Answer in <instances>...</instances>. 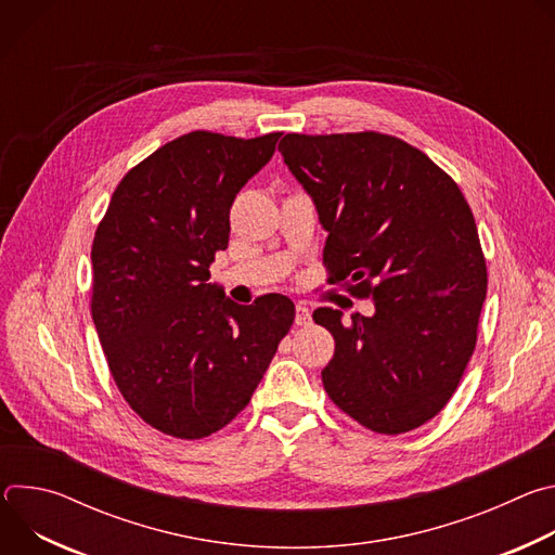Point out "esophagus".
<instances>
[{"instance_id":"34e87169","label":"esophagus","mask_w":555,"mask_h":555,"mask_svg":"<svg viewBox=\"0 0 555 555\" xmlns=\"http://www.w3.org/2000/svg\"><path fill=\"white\" fill-rule=\"evenodd\" d=\"M309 323H311V311H309V307H307L305 302H298V305H296V325L305 327V325H309Z\"/></svg>"}]
</instances>
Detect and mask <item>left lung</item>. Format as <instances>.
Segmentation results:
<instances>
[{"instance_id": "obj_1", "label": "left lung", "mask_w": 555, "mask_h": 555, "mask_svg": "<svg viewBox=\"0 0 555 555\" xmlns=\"http://www.w3.org/2000/svg\"><path fill=\"white\" fill-rule=\"evenodd\" d=\"M279 151L330 234V283L375 302L351 325L340 309L313 311L336 340L327 395L373 433L420 428L456 390L488 292L463 193L426 153L375 131L287 133Z\"/></svg>"}]
</instances>
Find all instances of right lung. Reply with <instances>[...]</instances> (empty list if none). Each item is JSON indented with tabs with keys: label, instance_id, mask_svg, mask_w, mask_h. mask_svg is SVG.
<instances>
[{
	"label": "right lung",
	"instance_id": "obj_1",
	"mask_svg": "<svg viewBox=\"0 0 555 555\" xmlns=\"http://www.w3.org/2000/svg\"><path fill=\"white\" fill-rule=\"evenodd\" d=\"M281 133L180 135L116 186L92 246V319L127 404L153 428L202 439L240 415L294 302L230 300L210 279L228 248L230 206L274 155Z\"/></svg>",
	"mask_w": 555,
	"mask_h": 555
}]
</instances>
